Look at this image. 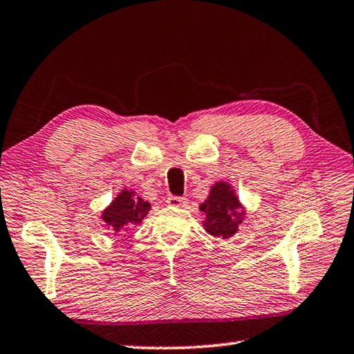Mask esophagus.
<instances>
[{
    "instance_id": "esophagus-1",
    "label": "esophagus",
    "mask_w": 354,
    "mask_h": 354,
    "mask_svg": "<svg viewBox=\"0 0 354 354\" xmlns=\"http://www.w3.org/2000/svg\"><path fill=\"white\" fill-rule=\"evenodd\" d=\"M167 203H169V205H171V206H176V207H185V206H187L189 200L185 198V196H169Z\"/></svg>"
}]
</instances>
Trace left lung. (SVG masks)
<instances>
[{"label":"left lung","mask_w":354,"mask_h":354,"mask_svg":"<svg viewBox=\"0 0 354 354\" xmlns=\"http://www.w3.org/2000/svg\"><path fill=\"white\" fill-rule=\"evenodd\" d=\"M241 209V203L231 185L226 183H215L207 200L200 206V211L206 217V231L215 237L230 239L234 236L243 218Z\"/></svg>","instance_id":"left-lung-1"}]
</instances>
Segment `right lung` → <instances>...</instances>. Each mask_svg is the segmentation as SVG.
<instances>
[{
  "label": "right lung",
  "instance_id": "add662e5",
  "mask_svg": "<svg viewBox=\"0 0 354 354\" xmlns=\"http://www.w3.org/2000/svg\"><path fill=\"white\" fill-rule=\"evenodd\" d=\"M149 203L136 196L133 190H122L109 207L103 211L104 223L112 227L113 232L128 230L133 225H140L149 211Z\"/></svg>",
  "mask_w": 354,
  "mask_h": 354
}]
</instances>
